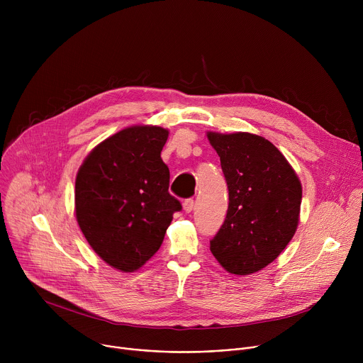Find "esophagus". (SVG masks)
<instances>
[{
	"label": "esophagus",
	"mask_w": 363,
	"mask_h": 363,
	"mask_svg": "<svg viewBox=\"0 0 363 363\" xmlns=\"http://www.w3.org/2000/svg\"><path fill=\"white\" fill-rule=\"evenodd\" d=\"M182 208L185 213H191L192 208H194V199L192 198H188L182 202Z\"/></svg>",
	"instance_id": "obj_1"
}]
</instances>
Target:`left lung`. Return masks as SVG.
I'll return each instance as SVG.
<instances>
[{"label":"left lung","mask_w":363,"mask_h":363,"mask_svg":"<svg viewBox=\"0 0 363 363\" xmlns=\"http://www.w3.org/2000/svg\"><path fill=\"white\" fill-rule=\"evenodd\" d=\"M206 138L220 157L230 198L211 252L231 274L257 273L276 260L297 230L301 182L263 136L206 132Z\"/></svg>","instance_id":"1"}]
</instances>
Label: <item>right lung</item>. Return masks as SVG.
Listing matches in <instances>:
<instances>
[{
    "label": "right lung",
    "mask_w": 363,
    "mask_h": 363,
    "mask_svg": "<svg viewBox=\"0 0 363 363\" xmlns=\"http://www.w3.org/2000/svg\"><path fill=\"white\" fill-rule=\"evenodd\" d=\"M169 130L135 125L94 146L76 175L77 224L103 262L139 270L157 252L181 202L161 158Z\"/></svg>",
    "instance_id": "obj_1"
}]
</instances>
